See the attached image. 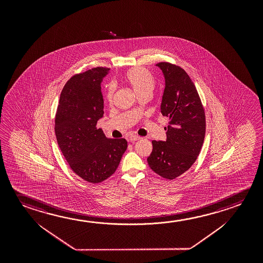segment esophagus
Segmentation results:
<instances>
[{
  "mask_svg": "<svg viewBox=\"0 0 263 263\" xmlns=\"http://www.w3.org/2000/svg\"><path fill=\"white\" fill-rule=\"evenodd\" d=\"M140 137H138L137 135H131L129 137V141L130 142H135V141H137V140H139L140 139Z\"/></svg>",
  "mask_w": 263,
  "mask_h": 263,
  "instance_id": "34e87169",
  "label": "esophagus"
}]
</instances>
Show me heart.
Returning <instances> with one entry per match:
<instances>
[{"label":"heart","mask_w":263,"mask_h":263,"mask_svg":"<svg viewBox=\"0 0 263 263\" xmlns=\"http://www.w3.org/2000/svg\"><path fill=\"white\" fill-rule=\"evenodd\" d=\"M122 79L128 86L132 88V90L138 96L146 93L151 95L152 90L155 88V78L149 70L141 67H135L126 70L123 74ZM112 95L114 87L108 85L105 92V97L108 102H112Z\"/></svg>","instance_id":"obj_1"}]
</instances>
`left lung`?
Returning <instances> with one entry per match:
<instances>
[{
	"label": "left lung",
	"mask_w": 263,
	"mask_h": 263,
	"mask_svg": "<svg viewBox=\"0 0 263 263\" xmlns=\"http://www.w3.org/2000/svg\"><path fill=\"white\" fill-rule=\"evenodd\" d=\"M165 77L160 110L168 117L166 141H152L147 163L154 173L173 180L197 159L205 136V114L198 91L185 70L168 62L157 64Z\"/></svg>",
	"instance_id": "obj_1"
}]
</instances>
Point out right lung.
Returning <instances> with one entry per match:
<instances>
[{"label":"right lung","mask_w":263,"mask_h":263,"mask_svg":"<svg viewBox=\"0 0 263 263\" xmlns=\"http://www.w3.org/2000/svg\"><path fill=\"white\" fill-rule=\"evenodd\" d=\"M109 69L96 67L70 78L61 91L55 117L62 154L74 173L90 183L112 175L127 147L125 138L108 139L96 126L104 115L101 82Z\"/></svg>","instance_id":"add662e5"}]
</instances>
